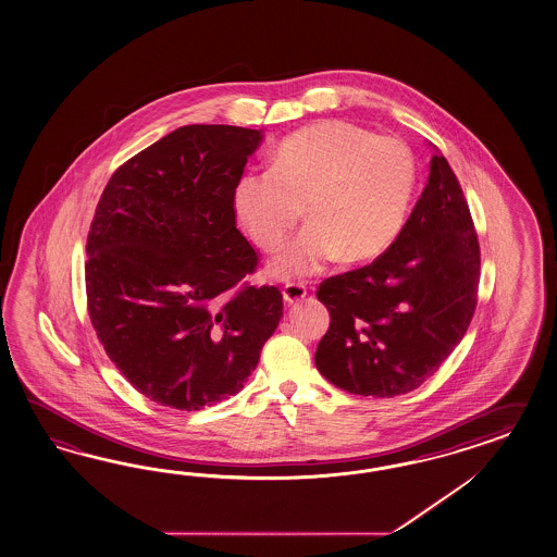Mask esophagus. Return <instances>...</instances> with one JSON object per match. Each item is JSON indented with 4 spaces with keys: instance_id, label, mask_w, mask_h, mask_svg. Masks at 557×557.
Here are the masks:
<instances>
[{
    "instance_id": "1",
    "label": "esophagus",
    "mask_w": 557,
    "mask_h": 557,
    "mask_svg": "<svg viewBox=\"0 0 557 557\" xmlns=\"http://www.w3.org/2000/svg\"><path fill=\"white\" fill-rule=\"evenodd\" d=\"M283 297H285L286 305H295L307 297V286L302 283H286L283 288Z\"/></svg>"
}]
</instances>
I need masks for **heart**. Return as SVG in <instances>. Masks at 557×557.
<instances>
[{
    "label": "heart",
    "mask_w": 557,
    "mask_h": 557,
    "mask_svg": "<svg viewBox=\"0 0 557 557\" xmlns=\"http://www.w3.org/2000/svg\"><path fill=\"white\" fill-rule=\"evenodd\" d=\"M416 186L412 149L349 121H319L278 145L272 168L243 173L234 208L252 240L278 250L305 212L311 222L272 262L281 278L309 276L343 255L361 262L396 240Z\"/></svg>",
    "instance_id": "obj_1"
}]
</instances>
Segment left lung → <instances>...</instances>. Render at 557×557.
I'll list each match as a JSON object with an SVG mask.
<instances>
[{
  "mask_svg": "<svg viewBox=\"0 0 557 557\" xmlns=\"http://www.w3.org/2000/svg\"><path fill=\"white\" fill-rule=\"evenodd\" d=\"M479 271L469 203L446 158L432 156L429 184L384 255L319 285L331 325L314 351L317 370L359 396L420 387L471 325Z\"/></svg>",
  "mask_w": 557,
  "mask_h": 557,
  "instance_id": "8db88e82",
  "label": "left lung"
}]
</instances>
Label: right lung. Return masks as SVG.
Masks as SVG:
<instances>
[{
    "label": "right lung",
    "mask_w": 557,
    "mask_h": 557,
    "mask_svg": "<svg viewBox=\"0 0 557 557\" xmlns=\"http://www.w3.org/2000/svg\"><path fill=\"white\" fill-rule=\"evenodd\" d=\"M262 133L186 125L125 161L86 238V305L109 359L161 406L238 394L283 317L252 286L257 250L236 228L234 186Z\"/></svg>",
    "instance_id": "right-lung-1"
}]
</instances>
